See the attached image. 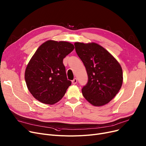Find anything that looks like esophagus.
Listing matches in <instances>:
<instances>
[{
    "label": "esophagus",
    "instance_id": "esophagus-1",
    "mask_svg": "<svg viewBox=\"0 0 146 146\" xmlns=\"http://www.w3.org/2000/svg\"><path fill=\"white\" fill-rule=\"evenodd\" d=\"M77 82H78V79H76V78H74V79L72 80V83L73 84V85H75V84L77 83Z\"/></svg>",
    "mask_w": 146,
    "mask_h": 146
}]
</instances>
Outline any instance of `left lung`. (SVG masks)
<instances>
[{"label": "left lung", "instance_id": "1", "mask_svg": "<svg viewBox=\"0 0 146 146\" xmlns=\"http://www.w3.org/2000/svg\"><path fill=\"white\" fill-rule=\"evenodd\" d=\"M74 46L88 76V82L82 89L84 98L95 106L108 104L122 86L121 65L108 51L95 42H77Z\"/></svg>", "mask_w": 146, "mask_h": 146}]
</instances>
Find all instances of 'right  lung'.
Listing matches in <instances>:
<instances>
[{"instance_id":"obj_1","label":"right lung","mask_w":146,"mask_h":146,"mask_svg":"<svg viewBox=\"0 0 146 146\" xmlns=\"http://www.w3.org/2000/svg\"><path fill=\"white\" fill-rule=\"evenodd\" d=\"M74 48L68 42L48 40L36 50L25 72L27 88L36 100L53 105L63 97L72 83L63 60Z\"/></svg>"}]
</instances>
